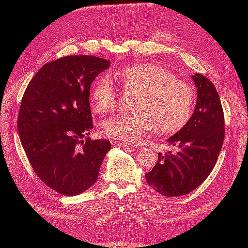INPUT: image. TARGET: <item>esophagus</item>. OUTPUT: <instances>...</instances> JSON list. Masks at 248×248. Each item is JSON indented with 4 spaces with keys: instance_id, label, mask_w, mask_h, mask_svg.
Masks as SVG:
<instances>
[{
    "instance_id": "obj_1",
    "label": "esophagus",
    "mask_w": 248,
    "mask_h": 248,
    "mask_svg": "<svg viewBox=\"0 0 248 248\" xmlns=\"http://www.w3.org/2000/svg\"><path fill=\"white\" fill-rule=\"evenodd\" d=\"M111 145L114 147H129V145L126 144V142H121L117 140H111Z\"/></svg>"
}]
</instances>
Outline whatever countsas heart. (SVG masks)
<instances>
[{
	"mask_svg": "<svg viewBox=\"0 0 248 248\" xmlns=\"http://www.w3.org/2000/svg\"><path fill=\"white\" fill-rule=\"evenodd\" d=\"M115 77L127 92L139 94L136 116H114L102 122L106 136L122 142L139 141L148 132L170 134L187 122L194 102V92L187 82L177 79L163 67L142 63L118 70ZM117 88L109 77H103L93 88L96 112L104 114L116 107Z\"/></svg>",
	"mask_w": 248,
	"mask_h": 248,
	"instance_id": "b5f03b06",
	"label": "heart"
}]
</instances>
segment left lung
<instances>
[{
  "label": "left lung",
  "mask_w": 248,
  "mask_h": 248,
  "mask_svg": "<svg viewBox=\"0 0 248 248\" xmlns=\"http://www.w3.org/2000/svg\"><path fill=\"white\" fill-rule=\"evenodd\" d=\"M197 104L190 119L168 139L172 147L146 172L148 184L166 197L191 192L205 181L218 158L224 138V117L218 93L211 80L194 73Z\"/></svg>",
  "instance_id": "left-lung-1"
}]
</instances>
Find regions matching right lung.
Instances as JSON below:
<instances>
[{
	"mask_svg": "<svg viewBox=\"0 0 248 248\" xmlns=\"http://www.w3.org/2000/svg\"><path fill=\"white\" fill-rule=\"evenodd\" d=\"M109 60L68 56L43 65L29 82L17 130L35 172L51 189L78 196L94 185L111 146L90 140V88Z\"/></svg>",
	"mask_w": 248,
	"mask_h": 248,
	"instance_id": "add662e5",
	"label": "right lung"
}]
</instances>
